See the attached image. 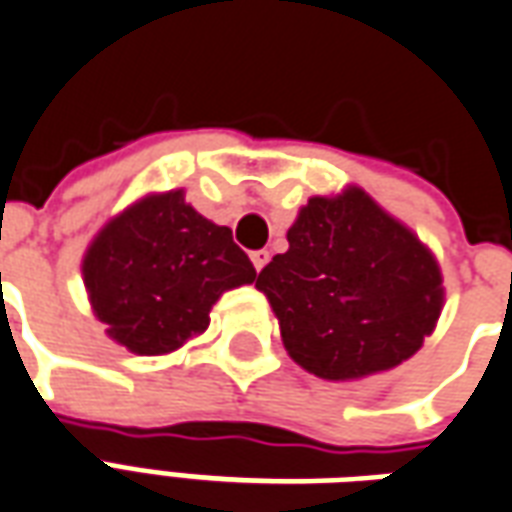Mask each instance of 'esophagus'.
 <instances>
[{"mask_svg": "<svg viewBox=\"0 0 512 512\" xmlns=\"http://www.w3.org/2000/svg\"><path fill=\"white\" fill-rule=\"evenodd\" d=\"M251 261H253V267H256V272H261L264 267H267V261H270V251H253Z\"/></svg>", "mask_w": 512, "mask_h": 512, "instance_id": "1", "label": "esophagus"}]
</instances>
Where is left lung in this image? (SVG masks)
<instances>
[{"instance_id": "1", "label": "left lung", "mask_w": 512, "mask_h": 512, "mask_svg": "<svg viewBox=\"0 0 512 512\" xmlns=\"http://www.w3.org/2000/svg\"><path fill=\"white\" fill-rule=\"evenodd\" d=\"M256 289L308 374L354 382L409 360L445 305L439 261L363 188L311 196Z\"/></svg>"}]
</instances>
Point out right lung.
Returning <instances> with one entry per match:
<instances>
[{"label":"right lung","mask_w":512,"mask_h":512,"mask_svg":"<svg viewBox=\"0 0 512 512\" xmlns=\"http://www.w3.org/2000/svg\"><path fill=\"white\" fill-rule=\"evenodd\" d=\"M81 275L108 338L144 357L182 349L210 327L223 292L256 281L229 226L199 215L182 188L147 193L108 220Z\"/></svg>","instance_id":"1"}]
</instances>
